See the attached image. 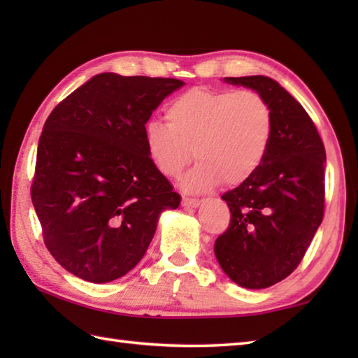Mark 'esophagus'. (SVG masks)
Masks as SVG:
<instances>
[{
	"mask_svg": "<svg viewBox=\"0 0 358 358\" xmlns=\"http://www.w3.org/2000/svg\"><path fill=\"white\" fill-rule=\"evenodd\" d=\"M181 206H183V208H199L200 200L187 199V196H183V200H181Z\"/></svg>",
	"mask_w": 358,
	"mask_h": 358,
	"instance_id": "34e87169",
	"label": "esophagus"
}]
</instances>
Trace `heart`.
<instances>
[{"label":"heart","instance_id":"b5f03b06","mask_svg":"<svg viewBox=\"0 0 358 358\" xmlns=\"http://www.w3.org/2000/svg\"><path fill=\"white\" fill-rule=\"evenodd\" d=\"M166 120L144 127L146 149L166 177H177L192 157L199 159L181 181L187 192L246 181L263 163L272 136L269 104L249 89H189L167 104Z\"/></svg>","mask_w":358,"mask_h":358}]
</instances>
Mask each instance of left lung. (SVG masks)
<instances>
[{
  "label": "left lung",
  "mask_w": 358,
  "mask_h": 358,
  "mask_svg": "<svg viewBox=\"0 0 358 358\" xmlns=\"http://www.w3.org/2000/svg\"><path fill=\"white\" fill-rule=\"evenodd\" d=\"M224 83L268 101L272 136L257 172L222 195L231 223L214 252L234 283L264 289L291 275L322 224L326 152L308 112L275 80L250 75Z\"/></svg>",
  "instance_id": "obj_1"
}]
</instances>
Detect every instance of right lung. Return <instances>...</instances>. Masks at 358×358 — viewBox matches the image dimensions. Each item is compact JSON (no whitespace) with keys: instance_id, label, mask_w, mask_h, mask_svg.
<instances>
[{"instance_id":"right-lung-1","label":"right lung","mask_w":358,"mask_h":358,"mask_svg":"<svg viewBox=\"0 0 358 358\" xmlns=\"http://www.w3.org/2000/svg\"><path fill=\"white\" fill-rule=\"evenodd\" d=\"M183 85L98 73L45 120L30 195L45 248L78 278L126 275L146 254L162 212L180 206L149 157L144 127Z\"/></svg>"}]
</instances>
